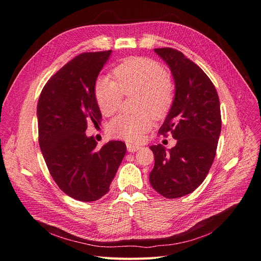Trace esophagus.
<instances>
[{
	"label": "esophagus",
	"mask_w": 261,
	"mask_h": 261,
	"mask_svg": "<svg viewBox=\"0 0 261 261\" xmlns=\"http://www.w3.org/2000/svg\"><path fill=\"white\" fill-rule=\"evenodd\" d=\"M140 148H141V146H139V145H133V144H130V143H128V144H127V149H128V152H130V153L138 152Z\"/></svg>",
	"instance_id": "obj_1"
}]
</instances>
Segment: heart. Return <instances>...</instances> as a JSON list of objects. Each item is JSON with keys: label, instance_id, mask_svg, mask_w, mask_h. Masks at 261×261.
<instances>
[{"label": "heart", "instance_id": "heart-1", "mask_svg": "<svg viewBox=\"0 0 261 261\" xmlns=\"http://www.w3.org/2000/svg\"><path fill=\"white\" fill-rule=\"evenodd\" d=\"M117 82L100 77L94 86L96 103L105 116L118 111L123 94L139 92L137 115H119L108 125L113 138L140 142L152 127V113L156 118L164 116L173 100V87L168 72L159 63L146 57H130L114 69Z\"/></svg>", "mask_w": 261, "mask_h": 261}]
</instances>
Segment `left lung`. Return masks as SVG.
<instances>
[{
    "instance_id": "1",
    "label": "left lung",
    "mask_w": 261,
    "mask_h": 261,
    "mask_svg": "<svg viewBox=\"0 0 261 261\" xmlns=\"http://www.w3.org/2000/svg\"><path fill=\"white\" fill-rule=\"evenodd\" d=\"M169 67L174 98L159 133H170L174 147L152 145L155 164L149 173L153 189L166 198H179L197 189L208 174L221 132L219 96L208 75L180 51L155 48Z\"/></svg>"
}]
</instances>
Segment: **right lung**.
Returning a JSON list of instances; mask_svg holds the SVG:
<instances>
[{
    "instance_id": "add662e5",
    "label": "right lung",
    "mask_w": 261,
    "mask_h": 261,
    "mask_svg": "<svg viewBox=\"0 0 261 261\" xmlns=\"http://www.w3.org/2000/svg\"><path fill=\"white\" fill-rule=\"evenodd\" d=\"M111 54L75 56L46 82L38 102L39 144L47 169L65 194L80 201L106 194L127 150L121 141L97 148L85 133L88 123L102 119L94 86Z\"/></svg>"
}]
</instances>
